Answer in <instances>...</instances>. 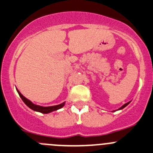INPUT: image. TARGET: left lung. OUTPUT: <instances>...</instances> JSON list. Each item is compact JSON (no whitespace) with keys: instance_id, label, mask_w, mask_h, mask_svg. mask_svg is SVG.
I'll return each instance as SVG.
<instances>
[{"instance_id":"1","label":"left lung","mask_w":153,"mask_h":153,"mask_svg":"<svg viewBox=\"0 0 153 153\" xmlns=\"http://www.w3.org/2000/svg\"><path fill=\"white\" fill-rule=\"evenodd\" d=\"M129 103H130V102H128V103H126V104H124V105H123V106H122V107H120V108H119V110H122V109H123V108H124V107H126V106H127V105H128V104H129Z\"/></svg>"}]
</instances>
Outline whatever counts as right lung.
<instances>
[{"instance_id": "1", "label": "right lung", "mask_w": 153, "mask_h": 153, "mask_svg": "<svg viewBox=\"0 0 153 153\" xmlns=\"http://www.w3.org/2000/svg\"><path fill=\"white\" fill-rule=\"evenodd\" d=\"M16 90H17V91H18L20 97H21L22 100L23 101V102H24L25 104L26 105L29 107V108H30L31 110H35V111L40 112V113H51V112H52V111H55V110H59V109H61L62 107H63L64 105H65V102L62 103V104H59V105L52 106V107H41V106H39V105H36V104H33L31 101H29L28 99H27L26 97H25L24 96H23L22 94L19 92V91L18 89H16Z\"/></svg>"}]
</instances>
